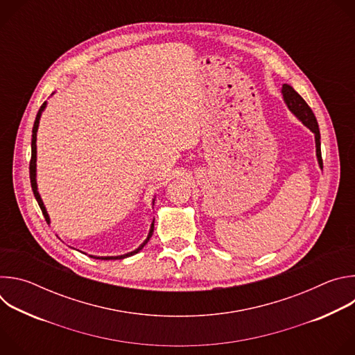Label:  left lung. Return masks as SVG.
<instances>
[{
	"mask_svg": "<svg viewBox=\"0 0 355 355\" xmlns=\"http://www.w3.org/2000/svg\"><path fill=\"white\" fill-rule=\"evenodd\" d=\"M282 96L286 107L289 108V111L303 123L306 128H309L313 135H315V141H316V156H318V162L320 168H323V160H322V151H320V130H319V125L316 121V116L313 114V111L311 110V107L306 104V101L303 99L291 85L284 84L282 85Z\"/></svg>",
	"mask_w": 355,
	"mask_h": 355,
	"instance_id": "left-lung-1",
	"label": "left lung"
}]
</instances>
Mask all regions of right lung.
<instances>
[{"mask_svg":"<svg viewBox=\"0 0 355 355\" xmlns=\"http://www.w3.org/2000/svg\"><path fill=\"white\" fill-rule=\"evenodd\" d=\"M44 108H46V103H43V105L40 107V110H39V112H37V115H36V119H35V123H33V129H32V156H31V163H29V177H31V185H32V191H33V195H35V198H36V200H37V204H39V207H40V209H42V214H43V216H44V219H46V222L47 223H50V218H49V215H47V211H46V208H44V205H43V200H42V198H40V195H39V192H37V184H36V133H37V128H39V121H40V116H42V112L44 111ZM153 204H155V199H153ZM153 230H155V220H153V223H151V226H150V230H148V234H147V239L136 248V250H133V251H130V252H126V254H122V256H111V257H96V256H89V257H92V259H99V260H122V259H126V257H130V256H133V254H136V252H139L144 245H146V243L150 240V237H151V234H153Z\"/></svg>","mask_w":355,"mask_h":355,"instance_id":"add662e5","label":"right lung"}]
</instances>
